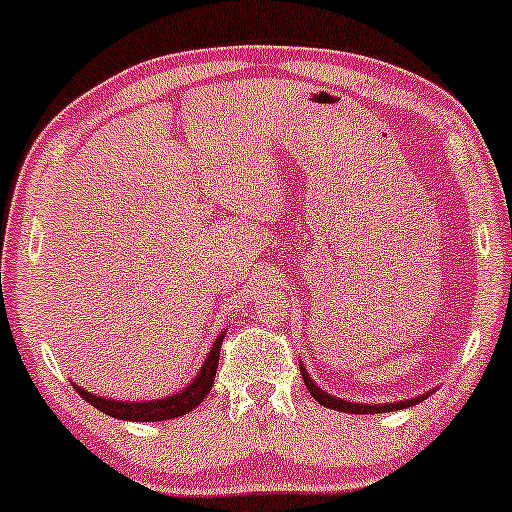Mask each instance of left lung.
<instances>
[{"label":"left lung","mask_w":512,"mask_h":512,"mask_svg":"<svg viewBox=\"0 0 512 512\" xmlns=\"http://www.w3.org/2000/svg\"><path fill=\"white\" fill-rule=\"evenodd\" d=\"M300 374H303V381L307 386V391H310V396L317 400L319 405H324V408H331V410H341V412H350V415H374V412H393V410H403V408H412V405H417L420 400H424L427 396H415L410 400H398V403H384V405H372V403H350V400H343V398H336L331 396V393H326L319 389V386L312 381L310 374H307V369L300 365Z\"/></svg>","instance_id":"obj_1"}]
</instances>
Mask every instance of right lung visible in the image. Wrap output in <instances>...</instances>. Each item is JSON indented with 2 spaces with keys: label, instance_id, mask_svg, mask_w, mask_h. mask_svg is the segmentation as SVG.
Instances as JSON below:
<instances>
[{
  "label": "right lung",
  "instance_id": "right-lung-1",
  "mask_svg": "<svg viewBox=\"0 0 512 512\" xmlns=\"http://www.w3.org/2000/svg\"><path fill=\"white\" fill-rule=\"evenodd\" d=\"M221 341H224V331L214 338V346L209 350L205 365H202L197 377L190 381L183 391L174 393V396H166L159 400H145V403H128V400H112L104 396H95V393L80 389L78 384H73V389L78 391V396L88 400L92 408L107 412L109 417H116V420H128V422H162V420H174V417H181L190 412L202 400L207 398L209 389H212L214 377H217V365H219V350Z\"/></svg>",
  "mask_w": 512,
  "mask_h": 512
}]
</instances>
